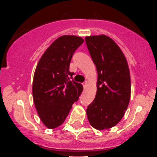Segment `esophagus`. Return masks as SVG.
Instances as JSON below:
<instances>
[{
  "label": "esophagus",
  "mask_w": 157,
  "mask_h": 157,
  "mask_svg": "<svg viewBox=\"0 0 157 157\" xmlns=\"http://www.w3.org/2000/svg\"><path fill=\"white\" fill-rule=\"evenodd\" d=\"M87 85H88V83H87L86 81L84 82H82V86H83V87H84V88H86Z\"/></svg>",
  "instance_id": "34e87169"
}]
</instances>
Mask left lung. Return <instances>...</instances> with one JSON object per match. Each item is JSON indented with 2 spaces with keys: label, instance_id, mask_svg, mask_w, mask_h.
I'll list each match as a JSON object with an SVG mask.
<instances>
[{
  "label": "left lung",
  "instance_id": "8db88e82",
  "mask_svg": "<svg viewBox=\"0 0 157 157\" xmlns=\"http://www.w3.org/2000/svg\"><path fill=\"white\" fill-rule=\"evenodd\" d=\"M87 48L98 71L97 94L86 109L88 120L99 130L112 128L125 114L131 83L127 59L120 48L106 35L86 37Z\"/></svg>",
  "mask_w": 157,
  "mask_h": 157
}]
</instances>
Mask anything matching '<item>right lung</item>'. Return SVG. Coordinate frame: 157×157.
<instances>
[{
	"mask_svg": "<svg viewBox=\"0 0 157 157\" xmlns=\"http://www.w3.org/2000/svg\"><path fill=\"white\" fill-rule=\"evenodd\" d=\"M84 41L81 37L63 35L49 45L36 67L33 79V100L37 114L49 129L60 126L79 98L81 83L70 80L69 71L75 51Z\"/></svg>",
	"mask_w": 157,
	"mask_h": 157,
	"instance_id": "add662e5",
	"label": "right lung"
}]
</instances>
